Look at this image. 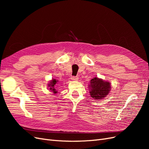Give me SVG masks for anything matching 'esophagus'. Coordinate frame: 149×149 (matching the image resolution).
I'll list each match as a JSON object with an SVG mask.
<instances>
[{
    "mask_svg": "<svg viewBox=\"0 0 149 149\" xmlns=\"http://www.w3.org/2000/svg\"><path fill=\"white\" fill-rule=\"evenodd\" d=\"M71 79L73 81H77L78 79V76H71Z\"/></svg>",
    "mask_w": 149,
    "mask_h": 149,
    "instance_id": "obj_1",
    "label": "esophagus"
}]
</instances>
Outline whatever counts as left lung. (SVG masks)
<instances>
[{
    "label": "left lung",
    "instance_id": "left-lung-1",
    "mask_svg": "<svg viewBox=\"0 0 149 149\" xmlns=\"http://www.w3.org/2000/svg\"><path fill=\"white\" fill-rule=\"evenodd\" d=\"M90 83V95L94 100H102L111 90L110 83L101 79L95 77L91 80Z\"/></svg>",
    "mask_w": 149,
    "mask_h": 149
}]
</instances>
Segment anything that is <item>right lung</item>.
Here are the masks:
<instances>
[{
	"label": "right lung",
	"instance_id": "obj_1",
	"mask_svg": "<svg viewBox=\"0 0 149 149\" xmlns=\"http://www.w3.org/2000/svg\"><path fill=\"white\" fill-rule=\"evenodd\" d=\"M58 81H56L55 79H53L52 80V81H50V83H49L48 84V86L50 87V88H49V89H51L52 91H53L54 93H56L57 92L56 91V89L54 88V86H55V85L56 84V82Z\"/></svg>",
	"mask_w": 149,
	"mask_h": 149
}]
</instances>
